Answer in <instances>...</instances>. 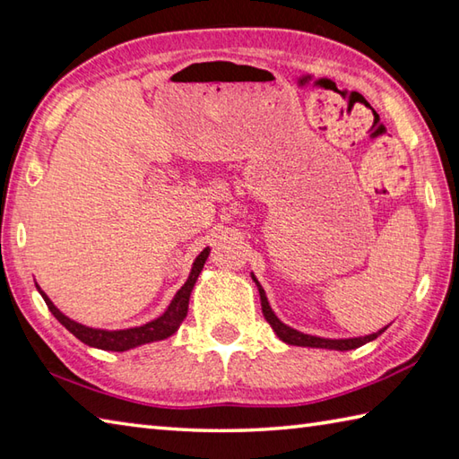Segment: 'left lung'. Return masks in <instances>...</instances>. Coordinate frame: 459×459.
I'll list each match as a JSON object with an SVG mask.
<instances>
[{
	"label": "left lung",
	"mask_w": 459,
	"mask_h": 459,
	"mask_svg": "<svg viewBox=\"0 0 459 459\" xmlns=\"http://www.w3.org/2000/svg\"><path fill=\"white\" fill-rule=\"evenodd\" d=\"M251 279H254L255 285H257V291H259V299H261V311H264L265 321L271 325V329L275 331V334L287 344H293V347H311V349H329V351H352V349H359L362 344H367L370 341L377 339L382 333L388 329V325L385 329H380L372 334L367 336H352V339H325V336H316V334H307L293 329V326L285 325L279 316L273 313V308H271L269 301H267V295L264 291V287L259 285V281L255 279V275L251 273Z\"/></svg>",
	"instance_id": "8db88e82"
}]
</instances>
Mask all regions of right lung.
<instances>
[{"mask_svg":"<svg viewBox=\"0 0 459 459\" xmlns=\"http://www.w3.org/2000/svg\"><path fill=\"white\" fill-rule=\"evenodd\" d=\"M210 255V247L202 249V254L194 259L190 275L186 279V283L178 289V293L174 295V299L170 301V305L166 307V311L156 316V319L148 321L140 326H130V329H118V331H108V329H95V326H87L82 323H77L69 319L67 315L61 313L57 307L53 305V301L49 297L45 295V291H41V287L35 283L37 291L41 293L43 301L49 307V311L53 313L55 319H57L65 329L69 333H73L81 342L89 344L92 349H100V351H112V352H125L134 347H140V344L146 342H154V341H164L168 336H172L178 326L182 325V321L188 315V303H190V295L192 289L198 281V277L204 269L205 259Z\"/></svg>","mask_w":459,"mask_h":459,"instance_id":"1","label":"right lung"}]
</instances>
